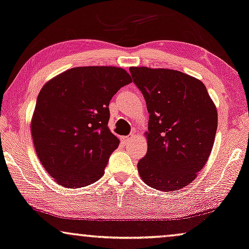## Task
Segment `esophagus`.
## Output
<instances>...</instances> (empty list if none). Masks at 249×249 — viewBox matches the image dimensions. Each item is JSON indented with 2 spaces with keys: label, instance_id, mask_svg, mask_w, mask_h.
<instances>
[{
  "label": "esophagus",
  "instance_id": "1",
  "mask_svg": "<svg viewBox=\"0 0 249 249\" xmlns=\"http://www.w3.org/2000/svg\"><path fill=\"white\" fill-rule=\"evenodd\" d=\"M132 138H133V135H130V137H123L121 140H122V142L124 143V144H127L132 140Z\"/></svg>",
  "mask_w": 249,
  "mask_h": 249
}]
</instances>
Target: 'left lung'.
<instances>
[{"label": "left lung", "instance_id": "left-lung-1", "mask_svg": "<svg viewBox=\"0 0 249 249\" xmlns=\"http://www.w3.org/2000/svg\"><path fill=\"white\" fill-rule=\"evenodd\" d=\"M146 101L148 150L138 171L148 186L174 192L196 178L213 149L217 110L200 80L169 69L130 68Z\"/></svg>", "mask_w": 249, "mask_h": 249}]
</instances>
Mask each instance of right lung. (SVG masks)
Instances as JSON below:
<instances>
[{"label":"right lung","mask_w":249,"mask_h":249,"mask_svg":"<svg viewBox=\"0 0 249 249\" xmlns=\"http://www.w3.org/2000/svg\"><path fill=\"white\" fill-rule=\"evenodd\" d=\"M132 83L121 68L84 67L63 72L40 90L31 124L46 171L64 187L99 180L119 140L108 127L112 96Z\"/></svg>","instance_id":"right-lung-1"}]
</instances>
